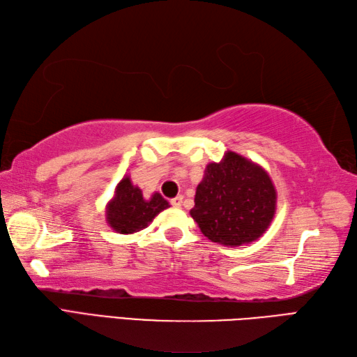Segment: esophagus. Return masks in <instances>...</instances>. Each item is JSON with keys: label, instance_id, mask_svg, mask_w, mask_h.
Wrapping results in <instances>:
<instances>
[{"label": "esophagus", "instance_id": "1", "mask_svg": "<svg viewBox=\"0 0 357 357\" xmlns=\"http://www.w3.org/2000/svg\"><path fill=\"white\" fill-rule=\"evenodd\" d=\"M181 203H183V197H181V195H178V197H176V199L171 200V204L176 206V208H180Z\"/></svg>", "mask_w": 357, "mask_h": 357}]
</instances>
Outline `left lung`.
Masks as SVG:
<instances>
[{
  "instance_id": "8db88e82",
  "label": "left lung",
  "mask_w": 357,
  "mask_h": 357,
  "mask_svg": "<svg viewBox=\"0 0 357 357\" xmlns=\"http://www.w3.org/2000/svg\"><path fill=\"white\" fill-rule=\"evenodd\" d=\"M191 217L204 236L231 245L258 240L271 226L276 191L259 165L227 151L220 163H209L197 186Z\"/></svg>"
}]
</instances>
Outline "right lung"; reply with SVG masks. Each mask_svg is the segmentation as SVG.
<instances>
[{"mask_svg": "<svg viewBox=\"0 0 357 357\" xmlns=\"http://www.w3.org/2000/svg\"><path fill=\"white\" fill-rule=\"evenodd\" d=\"M166 208H169V203L160 194L154 192L145 199L142 189L134 186L131 178L125 176L107 204V223L119 234H134L145 229Z\"/></svg>", "mask_w": 357, "mask_h": 357, "instance_id": "obj_1", "label": "right lung"}]
</instances>
